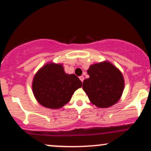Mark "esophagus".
<instances>
[{"instance_id": "1", "label": "esophagus", "mask_w": 151, "mask_h": 151, "mask_svg": "<svg viewBox=\"0 0 151 151\" xmlns=\"http://www.w3.org/2000/svg\"><path fill=\"white\" fill-rule=\"evenodd\" d=\"M79 79H80V80L81 81V82H83V81H84V77H83V76H80V77H79Z\"/></svg>"}]
</instances>
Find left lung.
<instances>
[{"label": "left lung", "instance_id": "1", "mask_svg": "<svg viewBox=\"0 0 151 151\" xmlns=\"http://www.w3.org/2000/svg\"><path fill=\"white\" fill-rule=\"evenodd\" d=\"M89 78L83 81V90L90 101L99 108H108L116 104L124 89L121 72L113 64L104 61L90 65Z\"/></svg>", "mask_w": 151, "mask_h": 151}]
</instances>
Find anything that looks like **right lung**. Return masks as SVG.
Wrapping results in <instances>:
<instances>
[{"instance_id":"obj_1","label":"right lung","mask_w":151,"mask_h":151,"mask_svg":"<svg viewBox=\"0 0 151 151\" xmlns=\"http://www.w3.org/2000/svg\"><path fill=\"white\" fill-rule=\"evenodd\" d=\"M82 83L74 74H66L62 64L47 62L36 72L32 92L38 103L45 108L58 109L70 101Z\"/></svg>"}]
</instances>
